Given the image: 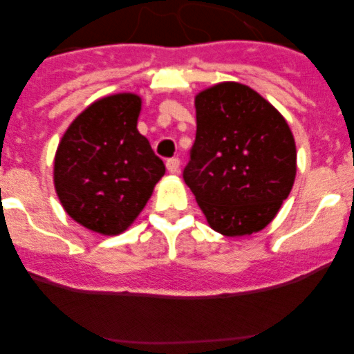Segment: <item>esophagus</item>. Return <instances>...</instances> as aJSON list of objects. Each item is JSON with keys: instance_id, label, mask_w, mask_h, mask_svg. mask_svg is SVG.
<instances>
[{"instance_id": "obj_1", "label": "esophagus", "mask_w": 354, "mask_h": 354, "mask_svg": "<svg viewBox=\"0 0 354 354\" xmlns=\"http://www.w3.org/2000/svg\"><path fill=\"white\" fill-rule=\"evenodd\" d=\"M166 166L169 173H178L180 171V159L178 157H171V159L166 160Z\"/></svg>"}]
</instances>
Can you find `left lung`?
Returning <instances> with one entry per match:
<instances>
[{
  "mask_svg": "<svg viewBox=\"0 0 354 354\" xmlns=\"http://www.w3.org/2000/svg\"><path fill=\"white\" fill-rule=\"evenodd\" d=\"M195 109L197 133L183 180L207 223L224 236L263 230L295 183L296 147L286 120L236 82L200 92Z\"/></svg>",
  "mask_w": 354,
  "mask_h": 354,
  "instance_id": "left-lung-1",
  "label": "left lung"
}]
</instances>
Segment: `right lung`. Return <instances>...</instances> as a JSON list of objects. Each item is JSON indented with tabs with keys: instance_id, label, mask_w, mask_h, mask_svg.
Segmentation results:
<instances>
[{
	"instance_id": "add662e5",
	"label": "right lung",
	"mask_w": 354,
	"mask_h": 354,
	"mask_svg": "<svg viewBox=\"0 0 354 354\" xmlns=\"http://www.w3.org/2000/svg\"><path fill=\"white\" fill-rule=\"evenodd\" d=\"M142 101L116 94L88 106L63 135L55 187L68 216L101 234L127 230L166 173L137 120Z\"/></svg>"
}]
</instances>
